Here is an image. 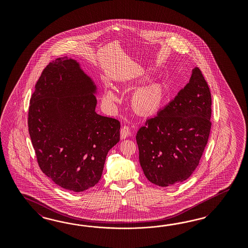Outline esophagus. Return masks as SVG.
I'll use <instances>...</instances> for the list:
<instances>
[{"instance_id": "esophagus-1", "label": "esophagus", "mask_w": 248, "mask_h": 248, "mask_svg": "<svg viewBox=\"0 0 248 248\" xmlns=\"http://www.w3.org/2000/svg\"><path fill=\"white\" fill-rule=\"evenodd\" d=\"M131 135V130L128 125H124L121 128V138L122 139H125Z\"/></svg>"}]
</instances>
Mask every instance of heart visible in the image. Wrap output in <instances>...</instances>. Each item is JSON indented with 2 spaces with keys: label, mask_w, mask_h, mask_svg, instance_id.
Listing matches in <instances>:
<instances>
[{
  "label": "heart",
  "mask_w": 248,
  "mask_h": 248,
  "mask_svg": "<svg viewBox=\"0 0 248 248\" xmlns=\"http://www.w3.org/2000/svg\"><path fill=\"white\" fill-rule=\"evenodd\" d=\"M164 99L162 89L157 85H150L141 88L134 95L135 109L141 113H153L161 106ZM105 103L113 105L118 102V96L113 89H106L104 94Z\"/></svg>",
  "instance_id": "1"
}]
</instances>
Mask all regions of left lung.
Masks as SVG:
<instances>
[{
	"label": "left lung",
	"instance_id": "8db88e82",
	"mask_svg": "<svg viewBox=\"0 0 248 248\" xmlns=\"http://www.w3.org/2000/svg\"><path fill=\"white\" fill-rule=\"evenodd\" d=\"M212 98L201 70L136 135L145 177L159 186L186 180L203 155L210 135Z\"/></svg>",
	"mask_w": 248,
	"mask_h": 248
}]
</instances>
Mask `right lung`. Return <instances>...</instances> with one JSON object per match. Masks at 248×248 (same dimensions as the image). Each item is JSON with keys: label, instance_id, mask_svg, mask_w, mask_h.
Returning a JSON list of instances; mask_svg holds the SVG:
<instances>
[{"label": "right lung", "instance_id": "right-lung-1", "mask_svg": "<svg viewBox=\"0 0 248 248\" xmlns=\"http://www.w3.org/2000/svg\"><path fill=\"white\" fill-rule=\"evenodd\" d=\"M96 87L67 56L49 62L30 100L28 127L38 165L57 186H94L120 140V122L95 113Z\"/></svg>", "mask_w": 248, "mask_h": 248}]
</instances>
